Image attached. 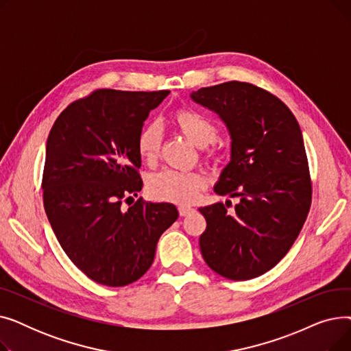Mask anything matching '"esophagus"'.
<instances>
[{
	"mask_svg": "<svg viewBox=\"0 0 351 351\" xmlns=\"http://www.w3.org/2000/svg\"><path fill=\"white\" fill-rule=\"evenodd\" d=\"M179 215L180 216H188L189 213H192L193 212V209L191 208V206H179Z\"/></svg>",
	"mask_w": 351,
	"mask_h": 351,
	"instance_id": "1",
	"label": "esophagus"
}]
</instances>
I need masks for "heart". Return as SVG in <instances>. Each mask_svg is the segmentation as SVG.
Wrapping results in <instances>:
<instances>
[{
    "label": "heart",
    "instance_id": "obj_1",
    "mask_svg": "<svg viewBox=\"0 0 351 351\" xmlns=\"http://www.w3.org/2000/svg\"><path fill=\"white\" fill-rule=\"evenodd\" d=\"M173 121L179 131L195 146L205 147L210 145L217 135V128L212 119L196 109L180 108L175 112ZM138 152L146 160H155L160 152L162 129L156 122L145 125L138 135ZM215 159V154H210ZM205 186V180L195 172H180L163 169L155 173L147 182V192L162 202L178 205H188L195 200L199 191Z\"/></svg>",
    "mask_w": 351,
    "mask_h": 351
}]
</instances>
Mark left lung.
<instances>
[{"label":"left lung","instance_id":"1","mask_svg":"<svg viewBox=\"0 0 351 351\" xmlns=\"http://www.w3.org/2000/svg\"><path fill=\"white\" fill-rule=\"evenodd\" d=\"M191 98L216 112L232 139L230 162L215 185L239 197L199 208L206 230L199 246L206 265L230 280L257 278L278 265L296 241L311 204L308 162L299 122L270 92L230 81Z\"/></svg>","mask_w":351,"mask_h":351}]
</instances>
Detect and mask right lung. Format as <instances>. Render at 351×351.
I'll use <instances>...</instances> for the list:
<instances>
[{"instance_id":"1","label":"right lung","mask_w":351,"mask_h":351,"mask_svg":"<svg viewBox=\"0 0 351 351\" xmlns=\"http://www.w3.org/2000/svg\"><path fill=\"white\" fill-rule=\"evenodd\" d=\"M169 90L97 89L55 121L45 152L44 208L71 262L90 280L122 287L151 267L160 234L179 213L139 197L138 135ZM129 205V204H128Z\"/></svg>"}]
</instances>
